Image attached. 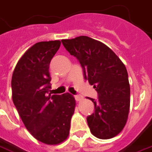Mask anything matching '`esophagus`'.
I'll use <instances>...</instances> for the list:
<instances>
[{"instance_id": "obj_1", "label": "esophagus", "mask_w": 152, "mask_h": 152, "mask_svg": "<svg viewBox=\"0 0 152 152\" xmlns=\"http://www.w3.org/2000/svg\"><path fill=\"white\" fill-rule=\"evenodd\" d=\"M75 99H76L77 102H80V101L83 99V96H80V95H76V96H75Z\"/></svg>"}]
</instances>
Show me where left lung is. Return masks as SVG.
<instances>
[{
  "instance_id": "left-lung-1",
  "label": "left lung",
  "mask_w": 152,
  "mask_h": 152,
  "mask_svg": "<svg viewBox=\"0 0 152 152\" xmlns=\"http://www.w3.org/2000/svg\"><path fill=\"white\" fill-rule=\"evenodd\" d=\"M61 42L79 61L84 78L98 93L97 101L90 98L95 106V111L86 118L91 132L99 139L115 137L123 130L130 110L125 65L108 46L91 37L81 36Z\"/></svg>"
}]
</instances>
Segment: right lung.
<instances>
[{
  "label": "right lung",
  "instance_id": "add662e5",
  "mask_svg": "<svg viewBox=\"0 0 152 152\" xmlns=\"http://www.w3.org/2000/svg\"><path fill=\"white\" fill-rule=\"evenodd\" d=\"M60 46V41L33 45L20 57L11 78L13 103L25 126L47 145H57L67 138L76 107L71 94L49 93V65Z\"/></svg>",
  "mask_w": 152,
  "mask_h": 152
}]
</instances>
